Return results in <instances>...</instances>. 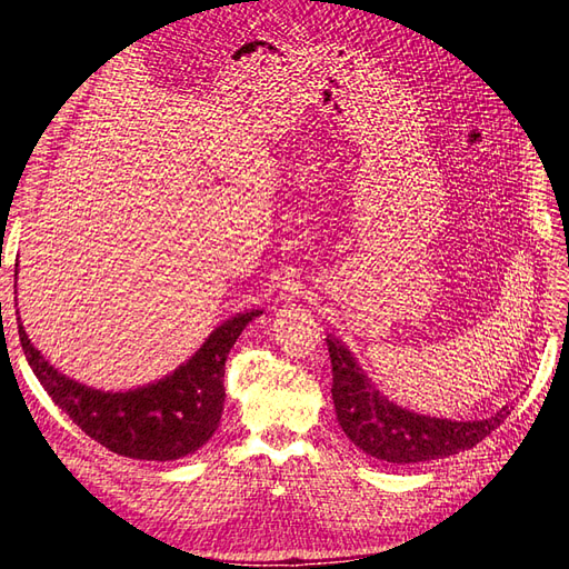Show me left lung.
Wrapping results in <instances>:
<instances>
[{
    "label": "left lung",
    "mask_w": 569,
    "mask_h": 569,
    "mask_svg": "<svg viewBox=\"0 0 569 569\" xmlns=\"http://www.w3.org/2000/svg\"><path fill=\"white\" fill-rule=\"evenodd\" d=\"M332 360V401L337 420L363 453L396 465L422 462L468 451L503 422L508 408L487 420L456 422L418 416L387 401L339 339L327 337Z\"/></svg>",
    "instance_id": "8db88e82"
}]
</instances>
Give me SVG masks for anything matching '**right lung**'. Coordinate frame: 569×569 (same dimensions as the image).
<instances>
[{"label":"right lung","mask_w":569,"mask_h":569,"mask_svg":"<svg viewBox=\"0 0 569 569\" xmlns=\"http://www.w3.org/2000/svg\"><path fill=\"white\" fill-rule=\"evenodd\" d=\"M263 311L222 322L189 363L157 385L130 391H99L51 368L32 347L21 318L19 337L28 363L44 391L84 435L118 456L178 460L213 437L226 403V360L244 327Z\"/></svg>","instance_id":"add662e5"}]
</instances>
